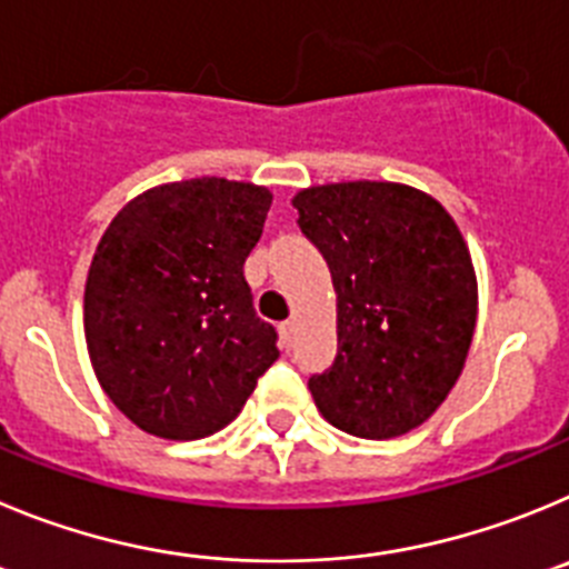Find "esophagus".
<instances>
[{"instance_id":"obj_1","label":"esophagus","mask_w":569,"mask_h":569,"mask_svg":"<svg viewBox=\"0 0 569 569\" xmlns=\"http://www.w3.org/2000/svg\"><path fill=\"white\" fill-rule=\"evenodd\" d=\"M280 337H283L286 348L295 346V340H297V320H295V317H291V320H286L283 326H280Z\"/></svg>"}]
</instances>
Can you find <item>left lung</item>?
<instances>
[{
    "mask_svg": "<svg viewBox=\"0 0 569 569\" xmlns=\"http://www.w3.org/2000/svg\"><path fill=\"white\" fill-rule=\"evenodd\" d=\"M295 207L337 291V357L309 377L315 406L351 437H402L442 406L473 340L476 274L462 232L406 183H326L303 189Z\"/></svg>",
    "mask_w": 569,
    "mask_h": 569,
    "instance_id": "1",
    "label": "left lung"
}]
</instances>
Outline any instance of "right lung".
<instances>
[{
    "mask_svg": "<svg viewBox=\"0 0 569 569\" xmlns=\"http://www.w3.org/2000/svg\"><path fill=\"white\" fill-rule=\"evenodd\" d=\"M269 207L263 187L192 178L138 196L107 227L87 274V351L141 431H221L278 360V331L243 278Z\"/></svg>",
    "mask_w": 569,
    "mask_h": 569,
    "instance_id": "add662e5",
    "label": "right lung"
}]
</instances>
